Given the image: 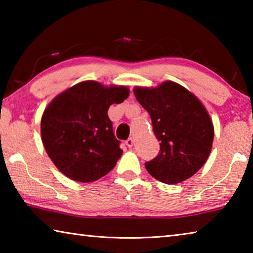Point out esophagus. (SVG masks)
Wrapping results in <instances>:
<instances>
[{"label": "esophagus", "instance_id": "esophagus-1", "mask_svg": "<svg viewBox=\"0 0 253 253\" xmlns=\"http://www.w3.org/2000/svg\"><path fill=\"white\" fill-rule=\"evenodd\" d=\"M126 145L128 147H131L132 145H134V138H132V137H129V138L126 140Z\"/></svg>", "mask_w": 253, "mask_h": 253}]
</instances>
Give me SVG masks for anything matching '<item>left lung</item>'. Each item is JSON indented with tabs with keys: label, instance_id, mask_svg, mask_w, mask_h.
I'll use <instances>...</instances> for the list:
<instances>
[{
	"label": "left lung",
	"instance_id": "left-lung-1",
	"mask_svg": "<svg viewBox=\"0 0 253 253\" xmlns=\"http://www.w3.org/2000/svg\"><path fill=\"white\" fill-rule=\"evenodd\" d=\"M137 101L148 111L153 130L160 140V154L145 163L158 181L177 184L198 172L211 153L214 127L204 105L174 81L157 87H135Z\"/></svg>",
	"mask_w": 253,
	"mask_h": 253
}]
</instances>
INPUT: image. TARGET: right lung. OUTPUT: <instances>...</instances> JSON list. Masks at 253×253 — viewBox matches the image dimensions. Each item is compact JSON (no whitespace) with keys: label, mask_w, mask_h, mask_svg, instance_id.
<instances>
[{"label":"right lung","mask_w":253,"mask_h":253,"mask_svg":"<svg viewBox=\"0 0 253 253\" xmlns=\"http://www.w3.org/2000/svg\"><path fill=\"white\" fill-rule=\"evenodd\" d=\"M128 96L126 85L107 87L87 80L51 100L41 118V139L50 160L63 175L89 183L115 168L123 151L107 111Z\"/></svg>","instance_id":"right-lung-1"}]
</instances>
